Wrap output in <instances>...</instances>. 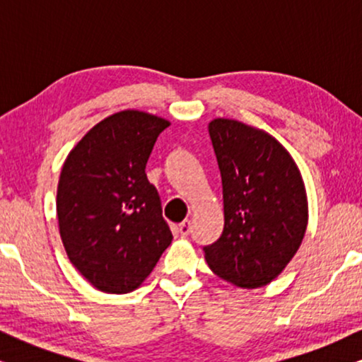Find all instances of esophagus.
I'll return each instance as SVG.
<instances>
[{
  "instance_id": "34e87169",
  "label": "esophagus",
  "mask_w": 362,
  "mask_h": 362,
  "mask_svg": "<svg viewBox=\"0 0 362 362\" xmlns=\"http://www.w3.org/2000/svg\"><path fill=\"white\" fill-rule=\"evenodd\" d=\"M177 230L182 237H187L191 234V222L189 221H182L180 226H177Z\"/></svg>"
}]
</instances>
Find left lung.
Masks as SVG:
<instances>
[{
	"label": "left lung",
	"mask_w": 362,
	"mask_h": 362,
	"mask_svg": "<svg viewBox=\"0 0 362 362\" xmlns=\"http://www.w3.org/2000/svg\"><path fill=\"white\" fill-rule=\"evenodd\" d=\"M209 136L219 165L224 229L204 247L209 269L240 288H260L293 259L308 224L300 170L284 145L259 128L214 118Z\"/></svg>",
	"instance_id": "8db88e82"
}]
</instances>
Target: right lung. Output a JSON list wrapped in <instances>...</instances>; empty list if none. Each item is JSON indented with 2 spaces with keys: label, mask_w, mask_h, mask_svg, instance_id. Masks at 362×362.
Returning <instances> with one entry per match:
<instances>
[{
  "label": "right lung",
  "mask_w": 362,
  "mask_h": 362,
  "mask_svg": "<svg viewBox=\"0 0 362 362\" xmlns=\"http://www.w3.org/2000/svg\"><path fill=\"white\" fill-rule=\"evenodd\" d=\"M170 122L140 110L103 118L72 148L57 185V221L72 265L105 293L136 290L171 244L145 168Z\"/></svg>",
  "instance_id": "1"
}]
</instances>
